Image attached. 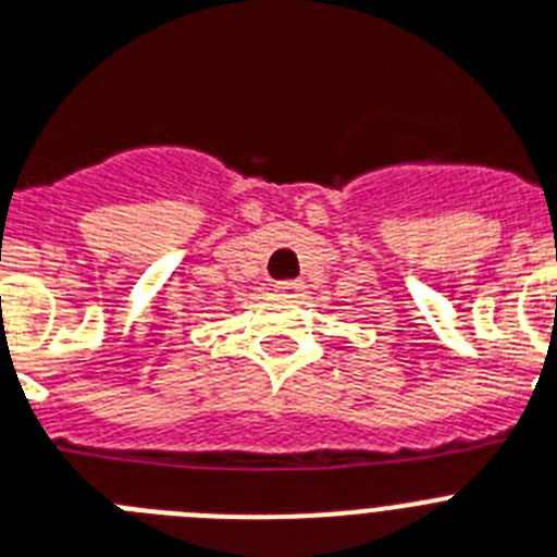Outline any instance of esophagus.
I'll return each instance as SVG.
<instances>
[{
  "label": "esophagus",
  "mask_w": 557,
  "mask_h": 557,
  "mask_svg": "<svg viewBox=\"0 0 557 557\" xmlns=\"http://www.w3.org/2000/svg\"><path fill=\"white\" fill-rule=\"evenodd\" d=\"M300 288H302V280H277V283H274V292L288 294V297L300 294Z\"/></svg>",
  "instance_id": "obj_1"
}]
</instances>
